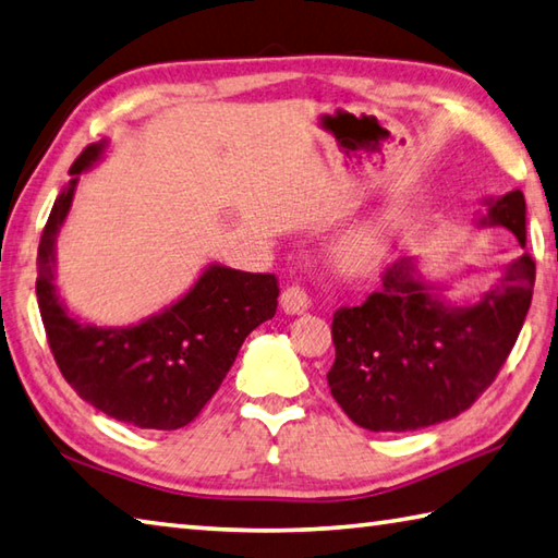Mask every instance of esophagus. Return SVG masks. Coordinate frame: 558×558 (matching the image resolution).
<instances>
[{"instance_id":"obj_1","label":"esophagus","mask_w":558,"mask_h":558,"mask_svg":"<svg viewBox=\"0 0 558 558\" xmlns=\"http://www.w3.org/2000/svg\"><path fill=\"white\" fill-rule=\"evenodd\" d=\"M279 303H281V311L287 315H301V313L308 311L311 299L301 287H289V289L281 291Z\"/></svg>"}]
</instances>
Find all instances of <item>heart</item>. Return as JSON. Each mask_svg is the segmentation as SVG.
Returning <instances> with one entry per match:
<instances>
[{"instance_id": "heart-1", "label": "heart", "mask_w": 558, "mask_h": 558, "mask_svg": "<svg viewBox=\"0 0 558 558\" xmlns=\"http://www.w3.org/2000/svg\"><path fill=\"white\" fill-rule=\"evenodd\" d=\"M393 226L391 220H378V223L364 226L347 235L340 243V262L352 271H364L386 255V247L391 243Z\"/></svg>"}]
</instances>
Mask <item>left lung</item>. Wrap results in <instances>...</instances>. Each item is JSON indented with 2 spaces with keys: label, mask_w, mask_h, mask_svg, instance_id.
<instances>
[{
  "label": "left lung",
  "mask_w": 558,
  "mask_h": 558,
  "mask_svg": "<svg viewBox=\"0 0 558 558\" xmlns=\"http://www.w3.org/2000/svg\"><path fill=\"white\" fill-rule=\"evenodd\" d=\"M478 228H506L524 247L527 204L520 189L483 198ZM417 257L386 269L381 291L332 318L335 401L372 433H410L464 413L506 364L527 318L534 262L502 265L498 283L476 301L454 303L451 281L423 275ZM466 267L457 277H469Z\"/></svg>",
  "instance_id": "1"
}]
</instances>
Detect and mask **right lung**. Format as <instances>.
<instances>
[{"label":"right lung","mask_w":558,"mask_h":558,"mask_svg":"<svg viewBox=\"0 0 558 558\" xmlns=\"http://www.w3.org/2000/svg\"><path fill=\"white\" fill-rule=\"evenodd\" d=\"M107 150L109 141L89 145L52 204L38 245L40 318L52 356L82 401L135 427L177 429L211 401L247 335L275 318L279 287L271 275L211 262L194 287L160 313L133 325L80 323L56 287L58 235L80 174L101 162Z\"/></svg>","instance_id":"add662e5"}]
</instances>
